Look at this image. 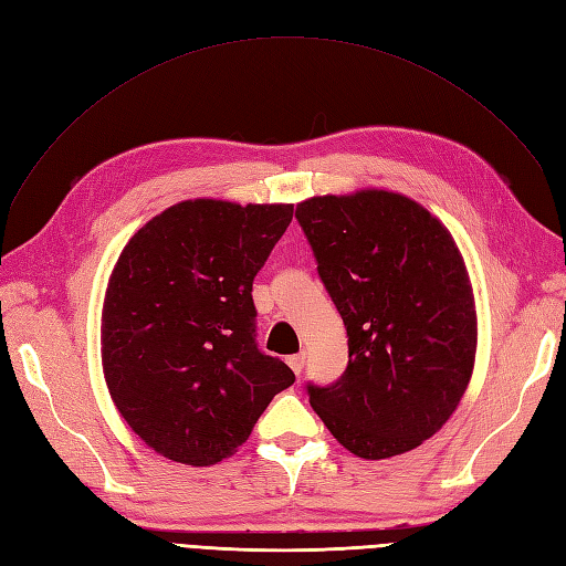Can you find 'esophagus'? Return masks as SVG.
Returning <instances> with one entry per match:
<instances>
[{"mask_svg": "<svg viewBox=\"0 0 566 566\" xmlns=\"http://www.w3.org/2000/svg\"><path fill=\"white\" fill-rule=\"evenodd\" d=\"M304 363H306V354H304V350H302V354H295V356L287 358V365H290V369H292V373H295V375H302Z\"/></svg>", "mask_w": 566, "mask_h": 566, "instance_id": "1", "label": "esophagus"}]
</instances>
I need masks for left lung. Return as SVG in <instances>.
<instances>
[{"instance_id":"1","label":"left lung","mask_w":566,"mask_h":566,"mask_svg":"<svg viewBox=\"0 0 566 566\" xmlns=\"http://www.w3.org/2000/svg\"><path fill=\"white\" fill-rule=\"evenodd\" d=\"M318 276L348 337V365L308 402L350 454L379 461L415 450L469 388L478 314L447 227L386 189L297 203Z\"/></svg>"}]
</instances>
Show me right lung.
<instances>
[{
    "label": "right lung",
    "mask_w": 566,
    "mask_h": 566,
    "mask_svg": "<svg viewBox=\"0 0 566 566\" xmlns=\"http://www.w3.org/2000/svg\"><path fill=\"white\" fill-rule=\"evenodd\" d=\"M292 220V203L180 201L116 260L101 354L119 415L154 452L212 465L248 440L292 369L255 342L252 281Z\"/></svg>",
    "instance_id": "obj_1"
}]
</instances>
